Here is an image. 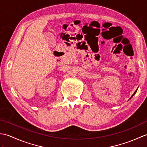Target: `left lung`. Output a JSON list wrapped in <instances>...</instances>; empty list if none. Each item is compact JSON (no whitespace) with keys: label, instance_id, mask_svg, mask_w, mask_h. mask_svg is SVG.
<instances>
[{"label":"left lung","instance_id":"obj_1","mask_svg":"<svg viewBox=\"0 0 147 147\" xmlns=\"http://www.w3.org/2000/svg\"><path fill=\"white\" fill-rule=\"evenodd\" d=\"M136 91H137V90H136V91L135 92V93H133V95H132V96H131V98H132V97H133V96L134 95H135V93H136Z\"/></svg>","mask_w":147,"mask_h":147}]
</instances>
